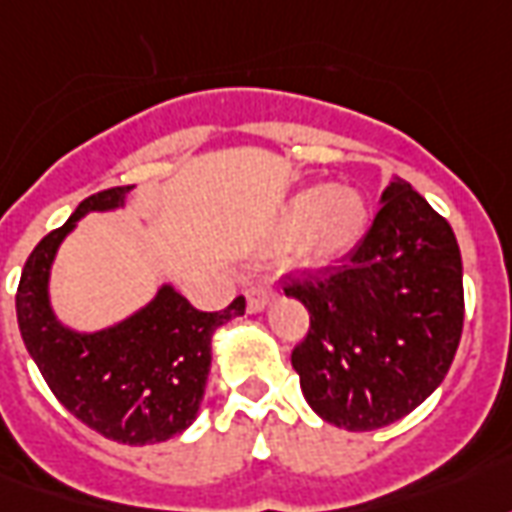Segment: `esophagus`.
Segmentation results:
<instances>
[{"instance_id": "1", "label": "esophagus", "mask_w": 512, "mask_h": 512, "mask_svg": "<svg viewBox=\"0 0 512 512\" xmlns=\"http://www.w3.org/2000/svg\"><path fill=\"white\" fill-rule=\"evenodd\" d=\"M272 297H275V289L267 286V283H253V286L245 289V300H248V311L251 313L264 311L272 302Z\"/></svg>"}]
</instances>
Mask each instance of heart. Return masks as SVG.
<instances>
[{"label":"heart","instance_id":"b5f03b06","mask_svg":"<svg viewBox=\"0 0 512 512\" xmlns=\"http://www.w3.org/2000/svg\"><path fill=\"white\" fill-rule=\"evenodd\" d=\"M368 223V204L352 185H313L294 193L275 231L278 245L297 242L305 261H333L352 251Z\"/></svg>","mask_w":512,"mask_h":512}]
</instances>
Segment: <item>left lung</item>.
I'll use <instances>...</instances> for the list:
<instances>
[{"mask_svg": "<svg viewBox=\"0 0 512 512\" xmlns=\"http://www.w3.org/2000/svg\"><path fill=\"white\" fill-rule=\"evenodd\" d=\"M311 313L292 352L311 409L346 431H374L423 404L450 371L464 330L455 234L404 179L382 193L363 242L335 270L283 283Z\"/></svg>", "mask_w": 512, "mask_h": 512, "instance_id": "8db88e82", "label": "left lung"}]
</instances>
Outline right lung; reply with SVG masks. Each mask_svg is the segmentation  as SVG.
Segmentation results:
<instances>
[{"label":"right lung","instance_id":"right-lung-1","mask_svg":"<svg viewBox=\"0 0 512 512\" xmlns=\"http://www.w3.org/2000/svg\"><path fill=\"white\" fill-rule=\"evenodd\" d=\"M128 188L89 196L29 253L16 294L18 330L26 352L67 412L122 445H155L182 434L199 414L212 363V335L245 313V297L226 311H196L174 286L125 322L76 333L59 322L48 278L59 245L87 212L117 210Z\"/></svg>","mask_w":512,"mask_h":512}]
</instances>
